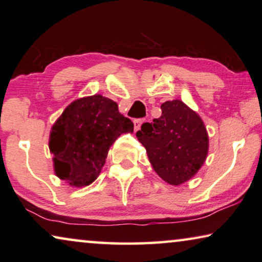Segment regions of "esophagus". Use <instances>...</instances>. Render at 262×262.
I'll use <instances>...</instances> for the list:
<instances>
[{"mask_svg":"<svg viewBox=\"0 0 262 262\" xmlns=\"http://www.w3.org/2000/svg\"><path fill=\"white\" fill-rule=\"evenodd\" d=\"M144 119H135L134 120V124H135V131H138L140 128V125L143 124Z\"/></svg>","mask_w":262,"mask_h":262,"instance_id":"1","label":"esophagus"}]
</instances>
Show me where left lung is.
Listing matches in <instances>:
<instances>
[{
  "label": "left lung",
  "instance_id": "obj_1",
  "mask_svg": "<svg viewBox=\"0 0 262 262\" xmlns=\"http://www.w3.org/2000/svg\"><path fill=\"white\" fill-rule=\"evenodd\" d=\"M162 116L144 123L137 138L158 176L171 185L190 180L207 158L209 139L204 123L183 101L161 105Z\"/></svg>",
  "mask_w": 262,
  "mask_h": 262
}]
</instances>
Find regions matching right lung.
<instances>
[{
  "label": "right lung",
  "mask_w": 262,
  "mask_h": 262,
  "mask_svg": "<svg viewBox=\"0 0 262 262\" xmlns=\"http://www.w3.org/2000/svg\"><path fill=\"white\" fill-rule=\"evenodd\" d=\"M128 132H134V123L113 100L100 94L74 100L49 135L55 175L73 187L90 185L99 176L110 146Z\"/></svg>",
  "instance_id": "obj_1"
}]
</instances>
